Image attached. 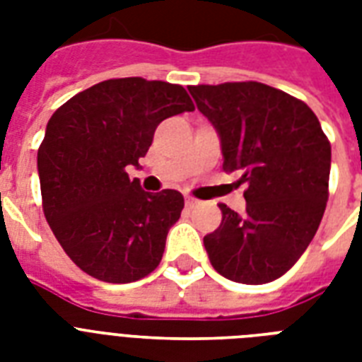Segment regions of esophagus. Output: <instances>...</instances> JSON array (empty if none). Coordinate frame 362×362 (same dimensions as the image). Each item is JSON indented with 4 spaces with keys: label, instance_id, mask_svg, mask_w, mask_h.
Listing matches in <instances>:
<instances>
[{
    "label": "esophagus",
    "instance_id": "esophagus-1",
    "mask_svg": "<svg viewBox=\"0 0 362 362\" xmlns=\"http://www.w3.org/2000/svg\"><path fill=\"white\" fill-rule=\"evenodd\" d=\"M199 201L197 199H193V197H186V206H195V204H197Z\"/></svg>",
    "mask_w": 362,
    "mask_h": 362
}]
</instances>
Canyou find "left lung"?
Instances as JSON below:
<instances>
[{
	"label": "left lung",
	"instance_id": "left-lung-1",
	"mask_svg": "<svg viewBox=\"0 0 362 362\" xmlns=\"http://www.w3.org/2000/svg\"><path fill=\"white\" fill-rule=\"evenodd\" d=\"M220 136L223 169L246 184V212L220 204L209 259L238 284H269L297 263L329 199L331 144L308 105L261 82L189 86Z\"/></svg>",
	"mask_w": 362,
	"mask_h": 362
}]
</instances>
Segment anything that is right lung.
<instances>
[{
    "label": "right lung",
    "mask_w": 362,
    "mask_h": 362,
    "mask_svg": "<svg viewBox=\"0 0 362 362\" xmlns=\"http://www.w3.org/2000/svg\"><path fill=\"white\" fill-rule=\"evenodd\" d=\"M192 110L178 84L129 76L76 93L48 120L37 152L42 210L86 274L129 284L159 264L184 197L175 189L144 192L127 170L139 169L165 118Z\"/></svg>",
    "instance_id": "1"
}]
</instances>
